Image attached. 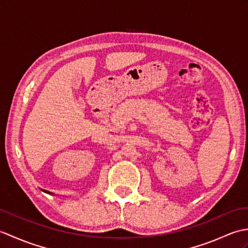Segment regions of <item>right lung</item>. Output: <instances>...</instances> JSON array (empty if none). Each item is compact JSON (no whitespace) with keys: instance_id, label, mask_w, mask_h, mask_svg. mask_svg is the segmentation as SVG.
I'll return each mask as SVG.
<instances>
[{"instance_id":"right-lung-1","label":"right lung","mask_w":248,"mask_h":248,"mask_svg":"<svg viewBox=\"0 0 248 248\" xmlns=\"http://www.w3.org/2000/svg\"><path fill=\"white\" fill-rule=\"evenodd\" d=\"M43 191H44V192H46V193H50V192H48V191H45V189H43ZM50 194H52V193H50Z\"/></svg>"}]
</instances>
